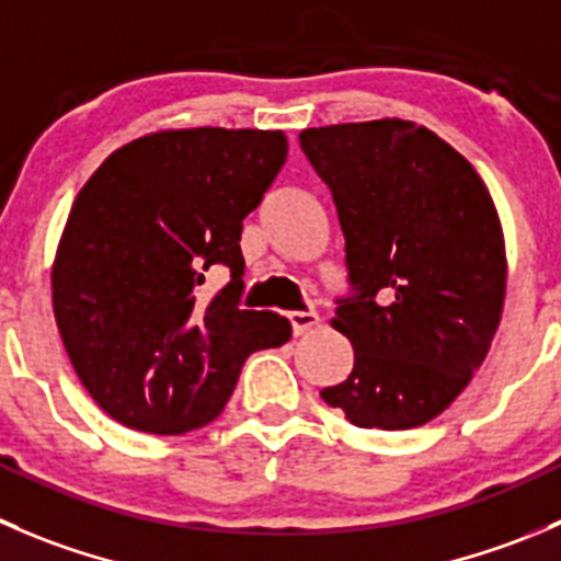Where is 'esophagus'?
Instances as JSON below:
<instances>
[{
	"label": "esophagus",
	"instance_id": "obj_1",
	"mask_svg": "<svg viewBox=\"0 0 561 561\" xmlns=\"http://www.w3.org/2000/svg\"><path fill=\"white\" fill-rule=\"evenodd\" d=\"M287 320H290V329L296 336L307 334V331H312L320 323L318 312H287Z\"/></svg>",
	"mask_w": 561,
	"mask_h": 561
}]
</instances>
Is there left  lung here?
<instances>
[{
    "mask_svg": "<svg viewBox=\"0 0 561 561\" xmlns=\"http://www.w3.org/2000/svg\"><path fill=\"white\" fill-rule=\"evenodd\" d=\"M298 142L334 197L356 290L331 320L353 369L320 397L356 427L425 425L469 386L502 320L507 254L491 192L411 119L307 128Z\"/></svg>",
    "mask_w": 561,
    "mask_h": 561,
    "instance_id": "left-lung-1",
    "label": "left lung"
}]
</instances>
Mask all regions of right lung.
Masks as SVG:
<instances>
[{"instance_id": "1", "label": "right lung", "mask_w": 561, "mask_h": 561, "mask_svg": "<svg viewBox=\"0 0 561 561\" xmlns=\"http://www.w3.org/2000/svg\"><path fill=\"white\" fill-rule=\"evenodd\" d=\"M287 159V136L170 128L114 150L76 197L51 265L59 336L119 425L181 436L225 411L243 362L290 320L241 309L243 219ZM231 282L205 302L204 271Z\"/></svg>"}]
</instances>
